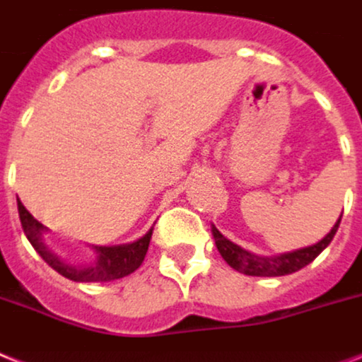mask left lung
<instances>
[{
	"label": "left lung",
	"mask_w": 362,
	"mask_h": 362,
	"mask_svg": "<svg viewBox=\"0 0 362 362\" xmlns=\"http://www.w3.org/2000/svg\"><path fill=\"white\" fill-rule=\"evenodd\" d=\"M340 219H342V214H340L339 221L333 225V228L318 243L303 249H296V251L273 255V257H258L255 252L245 251L243 247H240V245H236V243L223 236L221 232L216 228V225H211V234H214V240H216L217 251L221 252L225 262L234 267L236 272L243 273V275H252V277H281V275H290L293 272H299L301 267L313 262L314 258L318 257L320 252L331 243V240L339 230Z\"/></svg>",
	"instance_id": "8db88e82"
}]
</instances>
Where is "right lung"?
Instances as JSON below:
<instances>
[{
  "instance_id": "1",
  "label": "right lung",
  "mask_w": 362,
  "mask_h": 362,
  "mask_svg": "<svg viewBox=\"0 0 362 362\" xmlns=\"http://www.w3.org/2000/svg\"><path fill=\"white\" fill-rule=\"evenodd\" d=\"M18 216L23 234L28 236L29 243L42 257L44 262L48 264L49 267H54L55 272L61 273L63 277L74 281V283H107V281H115V279H122L126 275H130L145 260V255L148 251V243H151L152 238L151 228L145 236H141L139 240H135L132 243L110 245V247L93 245L95 257L90 258L89 262L72 264L63 260L48 247V243L44 240V234L48 232V227L38 223L20 201Z\"/></svg>"
}]
</instances>
